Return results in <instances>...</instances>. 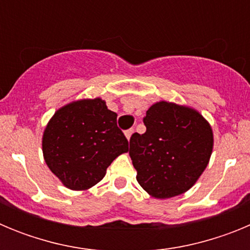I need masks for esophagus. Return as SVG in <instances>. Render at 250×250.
<instances>
[{"label": "esophagus", "instance_id": "34e87169", "mask_svg": "<svg viewBox=\"0 0 250 250\" xmlns=\"http://www.w3.org/2000/svg\"><path fill=\"white\" fill-rule=\"evenodd\" d=\"M134 134V129H129L125 131V136H126L127 140H130V138H131V135Z\"/></svg>", "mask_w": 250, "mask_h": 250}]
</instances>
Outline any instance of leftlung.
Segmentation results:
<instances>
[{
    "mask_svg": "<svg viewBox=\"0 0 250 250\" xmlns=\"http://www.w3.org/2000/svg\"><path fill=\"white\" fill-rule=\"evenodd\" d=\"M144 124L146 131L132 134L129 150L140 187L156 199L188 191L213 152L210 124L193 107L169 101L152 104Z\"/></svg>",
    "mask_w": 250,
    "mask_h": 250,
    "instance_id": "8db88e82",
    "label": "left lung"
}]
</instances>
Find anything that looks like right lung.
Wrapping results in <instances>:
<instances>
[{
	"instance_id": "1",
	"label": "right lung",
	"mask_w": 250,
	"mask_h": 250,
	"mask_svg": "<svg viewBox=\"0 0 250 250\" xmlns=\"http://www.w3.org/2000/svg\"><path fill=\"white\" fill-rule=\"evenodd\" d=\"M116 118L96 98L72 101L50 119L42 135L43 159L66 188L87 190L105 176L115 159L129 151Z\"/></svg>"
}]
</instances>
